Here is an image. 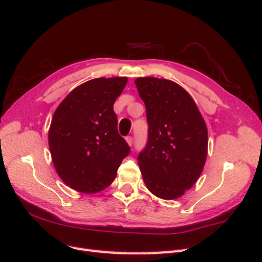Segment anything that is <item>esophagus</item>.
<instances>
[{
	"mask_svg": "<svg viewBox=\"0 0 262 262\" xmlns=\"http://www.w3.org/2000/svg\"><path fill=\"white\" fill-rule=\"evenodd\" d=\"M126 142H128L129 143V145H132L133 144V137H131V136H129V137H126Z\"/></svg>",
	"mask_w": 262,
	"mask_h": 262,
	"instance_id": "obj_1",
	"label": "esophagus"
}]
</instances>
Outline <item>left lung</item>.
I'll return each mask as SVG.
<instances>
[{
    "label": "left lung",
    "instance_id": "8db88e82",
    "mask_svg": "<svg viewBox=\"0 0 262 262\" xmlns=\"http://www.w3.org/2000/svg\"><path fill=\"white\" fill-rule=\"evenodd\" d=\"M144 101L147 142L138 163L147 189L177 199L200 177L208 154V130L191 96L178 84L156 77L136 80Z\"/></svg>",
    "mask_w": 262,
    "mask_h": 262
}]
</instances>
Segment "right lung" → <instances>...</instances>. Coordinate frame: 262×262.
I'll return each mask as SVG.
<instances>
[{"instance_id": "right-lung-1", "label": "right lung", "mask_w": 262, "mask_h": 262, "mask_svg": "<svg viewBox=\"0 0 262 262\" xmlns=\"http://www.w3.org/2000/svg\"><path fill=\"white\" fill-rule=\"evenodd\" d=\"M126 82V77L94 78L77 86L55 110L49 130L52 162L76 191L96 193L108 187L130 154L114 112Z\"/></svg>"}]
</instances>
